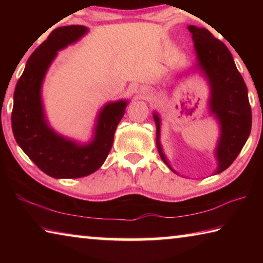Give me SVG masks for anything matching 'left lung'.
<instances>
[{
  "label": "left lung",
  "instance_id": "left-lung-1",
  "mask_svg": "<svg viewBox=\"0 0 263 263\" xmlns=\"http://www.w3.org/2000/svg\"><path fill=\"white\" fill-rule=\"evenodd\" d=\"M188 30L193 35L196 53L194 68L198 69L206 79L210 89L209 111L219 125L220 135L215 148L217 160L215 174H219L232 164L251 133L252 110L247 87L224 43L218 41L204 28L189 25ZM153 118L157 125V147L160 158L177 174L163 153L160 142L161 119L155 111Z\"/></svg>",
  "mask_w": 263,
  "mask_h": 263
}]
</instances>
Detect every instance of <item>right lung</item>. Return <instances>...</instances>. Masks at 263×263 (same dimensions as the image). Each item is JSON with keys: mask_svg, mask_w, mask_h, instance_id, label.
<instances>
[{"mask_svg": "<svg viewBox=\"0 0 263 263\" xmlns=\"http://www.w3.org/2000/svg\"><path fill=\"white\" fill-rule=\"evenodd\" d=\"M87 32L88 28L83 25L53 30L29 58L14 92L11 126L17 144L35 166L54 179L90 175L103 164L128 103L127 100H119L101 108L88 142L69 139L55 132L48 124L42 99L47 70L58 51L77 43Z\"/></svg>", "mask_w": 263, "mask_h": 263, "instance_id": "add662e5", "label": "right lung"}]
</instances>
